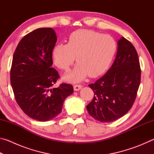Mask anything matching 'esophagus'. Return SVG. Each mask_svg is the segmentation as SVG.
<instances>
[{"mask_svg":"<svg viewBox=\"0 0 154 154\" xmlns=\"http://www.w3.org/2000/svg\"><path fill=\"white\" fill-rule=\"evenodd\" d=\"M74 90L75 91H79L82 88V85H74Z\"/></svg>","mask_w":154,"mask_h":154,"instance_id":"obj_1","label":"esophagus"}]
</instances>
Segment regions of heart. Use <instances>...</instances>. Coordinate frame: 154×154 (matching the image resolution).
<instances>
[{"instance_id":"obj_1","label":"heart","mask_w":154,"mask_h":154,"mask_svg":"<svg viewBox=\"0 0 154 154\" xmlns=\"http://www.w3.org/2000/svg\"><path fill=\"white\" fill-rule=\"evenodd\" d=\"M117 49L112 36L82 29L72 32L66 44H56L51 55L54 64L64 71L69 69L76 57V66L63 77L69 82H79L88 75L96 77L103 74L113 61Z\"/></svg>"}]
</instances>
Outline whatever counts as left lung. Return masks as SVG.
<instances>
[{
  "label": "left lung",
  "instance_id": "left-lung-1",
  "mask_svg": "<svg viewBox=\"0 0 154 154\" xmlns=\"http://www.w3.org/2000/svg\"><path fill=\"white\" fill-rule=\"evenodd\" d=\"M113 64L105 75L88 86L94 96L87 105L88 113L101 122L122 118L133 105L140 82V68L136 49L122 37L118 42Z\"/></svg>",
  "mask_w": 154,
  "mask_h": 154
}]
</instances>
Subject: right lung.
<instances>
[{"label":"right lung","mask_w":154,"mask_h":154,"mask_svg":"<svg viewBox=\"0 0 154 154\" xmlns=\"http://www.w3.org/2000/svg\"><path fill=\"white\" fill-rule=\"evenodd\" d=\"M56 41L53 28H38L22 38L13 56L10 77L15 100L28 116L39 122L58 116L65 98L73 92L68 83L53 87L60 77L51 67Z\"/></svg>","instance_id":"add662e5"}]
</instances>
